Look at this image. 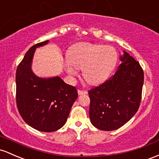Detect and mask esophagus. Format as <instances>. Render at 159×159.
Listing matches in <instances>:
<instances>
[{
  "mask_svg": "<svg viewBox=\"0 0 159 159\" xmlns=\"http://www.w3.org/2000/svg\"><path fill=\"white\" fill-rule=\"evenodd\" d=\"M78 95H84V94H87V93H88V92H87L86 90H78Z\"/></svg>",
  "mask_w": 159,
  "mask_h": 159,
  "instance_id": "34e87169",
  "label": "esophagus"
}]
</instances>
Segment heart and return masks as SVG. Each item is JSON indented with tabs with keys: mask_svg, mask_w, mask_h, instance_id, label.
Segmentation results:
<instances>
[{
	"mask_svg": "<svg viewBox=\"0 0 159 159\" xmlns=\"http://www.w3.org/2000/svg\"><path fill=\"white\" fill-rule=\"evenodd\" d=\"M69 63L66 70L76 75V69H83L85 81L92 85L105 81L114 71L118 62V53L111 46L90 43H78L71 46L67 54Z\"/></svg>",
	"mask_w": 159,
	"mask_h": 159,
	"instance_id": "b5f03b06",
	"label": "heart"
}]
</instances>
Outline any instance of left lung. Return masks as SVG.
I'll return each mask as SVG.
<instances>
[{"label": "left lung", "instance_id": "8db88e82", "mask_svg": "<svg viewBox=\"0 0 159 159\" xmlns=\"http://www.w3.org/2000/svg\"><path fill=\"white\" fill-rule=\"evenodd\" d=\"M121 63L107 81L88 91L91 124L101 130H114L136 114L140 104L144 74L139 62L124 51Z\"/></svg>", "mask_w": 159, "mask_h": 159}]
</instances>
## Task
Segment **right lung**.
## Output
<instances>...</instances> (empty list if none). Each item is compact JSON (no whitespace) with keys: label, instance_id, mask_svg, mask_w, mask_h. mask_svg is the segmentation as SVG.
Here are the masks:
<instances>
[{"label":"right lung","instance_id":"1","mask_svg":"<svg viewBox=\"0 0 159 159\" xmlns=\"http://www.w3.org/2000/svg\"><path fill=\"white\" fill-rule=\"evenodd\" d=\"M48 40L34 44L26 52L16 73V105L22 119L39 131L53 132L66 124L76 99V88L59 76L39 78L31 70L36 48Z\"/></svg>","mask_w":159,"mask_h":159}]
</instances>
